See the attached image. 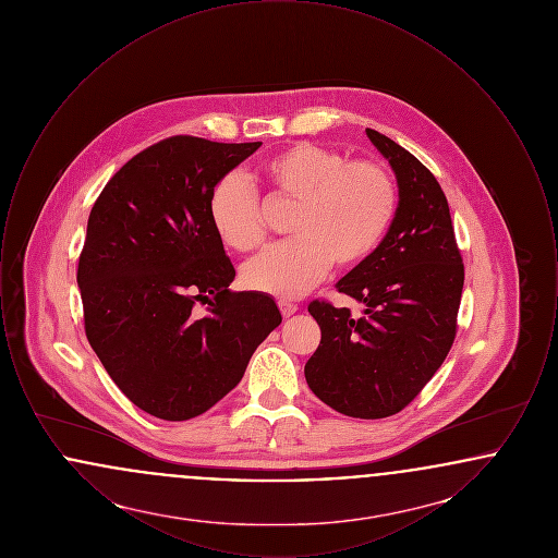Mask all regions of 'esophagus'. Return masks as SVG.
<instances>
[{"instance_id":"1","label":"esophagus","mask_w":558,"mask_h":558,"mask_svg":"<svg viewBox=\"0 0 558 558\" xmlns=\"http://www.w3.org/2000/svg\"><path fill=\"white\" fill-rule=\"evenodd\" d=\"M278 307L284 318H291L292 314H296V310H299L294 303H289V301H278Z\"/></svg>"}]
</instances>
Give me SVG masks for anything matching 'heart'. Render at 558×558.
<instances>
[{
	"instance_id": "obj_1",
	"label": "heart",
	"mask_w": 558,
	"mask_h": 558,
	"mask_svg": "<svg viewBox=\"0 0 558 558\" xmlns=\"http://www.w3.org/2000/svg\"><path fill=\"white\" fill-rule=\"evenodd\" d=\"M269 194L294 203L292 240L269 246L242 267L253 291L294 299L332 266L351 269L371 259L398 213L391 173L372 160H351L318 144H294L262 165ZM217 236L234 251H253L266 239L259 194L242 175H226L209 196Z\"/></svg>"
}]
</instances>
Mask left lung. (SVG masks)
I'll return each mask as SVG.
<instances>
[{"label":"left lung","instance_id":"1","mask_svg":"<svg viewBox=\"0 0 558 558\" xmlns=\"http://www.w3.org/2000/svg\"><path fill=\"white\" fill-rule=\"evenodd\" d=\"M399 187L396 219L371 259L337 282L364 316L312 301L322 330L305 364L310 389L353 418H387L416 398L456 337L464 266L450 207L435 175L391 137L366 130Z\"/></svg>","mask_w":558,"mask_h":558}]
</instances>
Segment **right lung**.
<instances>
[{
  "label": "right lung",
  "mask_w": 558,
  "mask_h": 558,
  "mask_svg": "<svg viewBox=\"0 0 558 558\" xmlns=\"http://www.w3.org/2000/svg\"><path fill=\"white\" fill-rule=\"evenodd\" d=\"M259 146L160 140L89 213L77 269L87 341L130 401L162 421H190L228 396L282 322L266 292L228 289L236 269L209 219L215 184Z\"/></svg>",
  "instance_id": "add662e5"
}]
</instances>
